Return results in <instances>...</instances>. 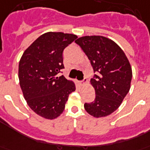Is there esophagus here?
<instances>
[{
	"label": "esophagus",
	"instance_id": "obj_1",
	"mask_svg": "<svg viewBox=\"0 0 150 150\" xmlns=\"http://www.w3.org/2000/svg\"><path fill=\"white\" fill-rule=\"evenodd\" d=\"M86 83H87V79H86V78H84L83 80L79 82V83H80L81 85H84V84Z\"/></svg>",
	"mask_w": 150,
	"mask_h": 150
}]
</instances>
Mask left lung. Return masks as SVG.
<instances>
[{"instance_id":"1","label":"left lung","mask_w":150,"mask_h":150,"mask_svg":"<svg viewBox=\"0 0 150 150\" xmlns=\"http://www.w3.org/2000/svg\"><path fill=\"white\" fill-rule=\"evenodd\" d=\"M75 43L97 74L91 79L95 90V101L85 103L84 108L94 117H106L119 107L129 91L132 79L129 62L120 47L104 36H83Z\"/></svg>"}]
</instances>
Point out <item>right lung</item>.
<instances>
[{
  "instance_id": "add662e5",
  "label": "right lung",
  "mask_w": 150,
  "mask_h": 150,
  "mask_svg": "<svg viewBox=\"0 0 150 150\" xmlns=\"http://www.w3.org/2000/svg\"><path fill=\"white\" fill-rule=\"evenodd\" d=\"M77 35L47 33L25 50L19 63V80L28 105L35 114L54 119L63 113L75 83L58 74L64 69L63 52Z\"/></svg>"
}]
</instances>
